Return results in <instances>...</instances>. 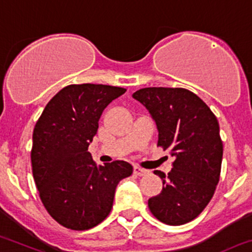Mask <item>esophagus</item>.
Instances as JSON below:
<instances>
[{"instance_id":"esophagus-1","label":"esophagus","mask_w":252,"mask_h":252,"mask_svg":"<svg viewBox=\"0 0 252 252\" xmlns=\"http://www.w3.org/2000/svg\"><path fill=\"white\" fill-rule=\"evenodd\" d=\"M147 170H145V168H141L138 167V166H136L135 168H133V174L136 175V176H145V175L147 174Z\"/></svg>"}]
</instances>
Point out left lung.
Instances as JSON below:
<instances>
[{"instance_id": "8db88e82", "label": "left lung", "mask_w": 252, "mask_h": 252, "mask_svg": "<svg viewBox=\"0 0 252 252\" xmlns=\"http://www.w3.org/2000/svg\"><path fill=\"white\" fill-rule=\"evenodd\" d=\"M132 97L149 110L158 131V146L175 161L162 180V191L149 200L155 218L184 225L197 218L214 196L220 180L222 141L218 119L197 94L176 87H146Z\"/></svg>"}]
</instances>
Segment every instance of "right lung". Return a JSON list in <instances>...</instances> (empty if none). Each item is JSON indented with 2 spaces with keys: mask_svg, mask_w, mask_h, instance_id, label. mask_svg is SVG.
<instances>
[{
  "mask_svg": "<svg viewBox=\"0 0 252 252\" xmlns=\"http://www.w3.org/2000/svg\"><path fill=\"white\" fill-rule=\"evenodd\" d=\"M126 90L70 85L46 105L32 135L31 162L43 206L60 225L89 230L112 209L116 186L131 176L126 161L96 165L89 150L102 111Z\"/></svg>",
  "mask_w": 252,
  "mask_h": 252,
  "instance_id": "right-lung-1",
  "label": "right lung"
}]
</instances>
